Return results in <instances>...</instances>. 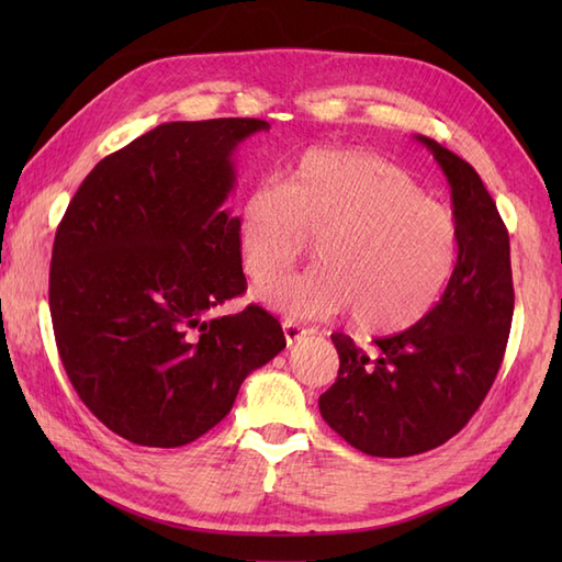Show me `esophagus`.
<instances>
[{
    "mask_svg": "<svg viewBox=\"0 0 562 562\" xmlns=\"http://www.w3.org/2000/svg\"><path fill=\"white\" fill-rule=\"evenodd\" d=\"M282 330H284V340H288V345H294L304 336V328L300 324H294V321H282Z\"/></svg>",
    "mask_w": 562,
    "mask_h": 562,
    "instance_id": "1",
    "label": "esophagus"
}]
</instances>
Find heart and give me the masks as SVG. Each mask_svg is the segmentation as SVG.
Here are the masks:
<instances>
[{"instance_id":"1","label":"heart","mask_w":562,"mask_h":562,"mask_svg":"<svg viewBox=\"0 0 562 562\" xmlns=\"http://www.w3.org/2000/svg\"><path fill=\"white\" fill-rule=\"evenodd\" d=\"M244 270L270 284L318 238L314 270L274 284L266 300L316 318L352 308L367 333H398L423 321L459 262L457 214L425 195L393 161L360 149H312L282 186L248 190L236 220Z\"/></svg>"}]
</instances>
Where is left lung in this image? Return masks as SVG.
Returning <instances> with one entry per match:
<instances>
[{
	"label": "left lung",
	"mask_w": 562,
	"mask_h": 562,
	"mask_svg": "<svg viewBox=\"0 0 562 562\" xmlns=\"http://www.w3.org/2000/svg\"><path fill=\"white\" fill-rule=\"evenodd\" d=\"M451 188L461 248L441 300L423 321L374 352L333 333L338 379L318 408L336 432L369 457L401 459L445 445L481 408L503 364L515 288L509 234L469 161L417 135Z\"/></svg>",
	"instance_id": "1"
}]
</instances>
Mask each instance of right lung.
Segmentation results:
<instances>
[{
  "mask_svg": "<svg viewBox=\"0 0 562 562\" xmlns=\"http://www.w3.org/2000/svg\"><path fill=\"white\" fill-rule=\"evenodd\" d=\"M256 117L164 123L101 159L57 226L50 316L83 405L133 445L173 449L232 411L284 345L266 308L210 318L246 290L226 198Z\"/></svg>",
  "mask_w": 562,
  "mask_h": 562,
  "instance_id": "obj_1",
  "label": "right lung"
}]
</instances>
